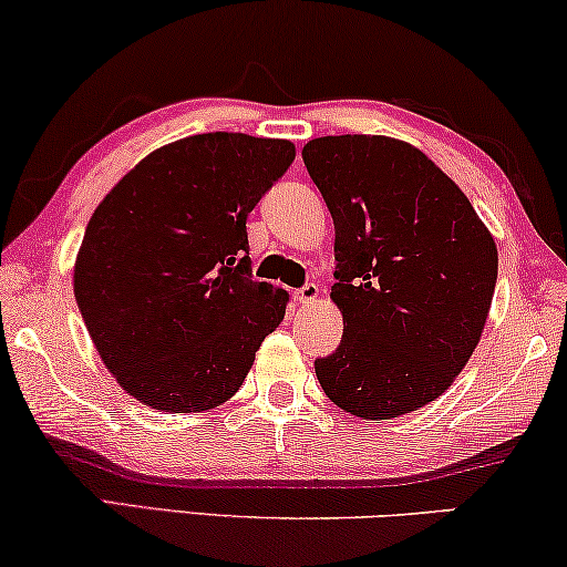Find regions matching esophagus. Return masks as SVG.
I'll return each mask as SVG.
<instances>
[{
    "label": "esophagus",
    "instance_id": "1",
    "mask_svg": "<svg viewBox=\"0 0 567 567\" xmlns=\"http://www.w3.org/2000/svg\"><path fill=\"white\" fill-rule=\"evenodd\" d=\"M318 295H321V290H318V285L308 282V285H302L300 290H295V300H298L300 306H310V302L318 300Z\"/></svg>",
    "mask_w": 567,
    "mask_h": 567
}]
</instances>
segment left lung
Wrapping results in <instances>:
<instances>
[{"mask_svg": "<svg viewBox=\"0 0 567 567\" xmlns=\"http://www.w3.org/2000/svg\"><path fill=\"white\" fill-rule=\"evenodd\" d=\"M333 218L344 337L316 360L329 401L367 421L440 398L473 357L498 249L465 193L411 143L323 135L302 148Z\"/></svg>", "mask_w": 567, "mask_h": 567, "instance_id": "1", "label": "left lung"}]
</instances>
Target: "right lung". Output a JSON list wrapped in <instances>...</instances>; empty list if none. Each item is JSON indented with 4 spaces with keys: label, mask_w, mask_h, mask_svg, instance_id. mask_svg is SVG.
I'll return each instance as SVG.
<instances>
[{
    "label": "right lung",
    "mask_w": 567,
    "mask_h": 567,
    "mask_svg": "<svg viewBox=\"0 0 567 567\" xmlns=\"http://www.w3.org/2000/svg\"><path fill=\"white\" fill-rule=\"evenodd\" d=\"M292 158L285 138L189 135L141 158L92 213L76 306L135 401L203 413L241 388L290 300L251 277L246 218Z\"/></svg>",
    "instance_id": "1"
}]
</instances>
